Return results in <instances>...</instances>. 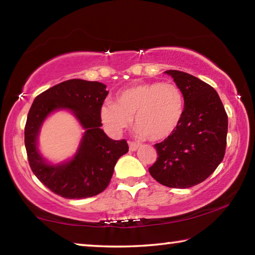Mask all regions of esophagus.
<instances>
[{
    "mask_svg": "<svg viewBox=\"0 0 255 255\" xmlns=\"http://www.w3.org/2000/svg\"><path fill=\"white\" fill-rule=\"evenodd\" d=\"M128 145H129V149H130L131 152H133V150L138 149V147H139L140 144L137 143V141H129Z\"/></svg>",
    "mask_w": 255,
    "mask_h": 255,
    "instance_id": "esophagus-1",
    "label": "esophagus"
}]
</instances>
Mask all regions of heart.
<instances>
[{
  "label": "heart",
  "instance_id": "heart-1",
  "mask_svg": "<svg viewBox=\"0 0 255 255\" xmlns=\"http://www.w3.org/2000/svg\"><path fill=\"white\" fill-rule=\"evenodd\" d=\"M184 111V97L174 83L136 84L117 94L116 102L107 101L101 108L103 124L114 132L133 127L149 140L169 137L179 126Z\"/></svg>",
  "mask_w": 255,
  "mask_h": 255
}]
</instances>
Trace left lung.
Returning a JSON list of instances; mask_svg holds the SVG:
<instances>
[{
    "mask_svg": "<svg viewBox=\"0 0 255 255\" xmlns=\"http://www.w3.org/2000/svg\"><path fill=\"white\" fill-rule=\"evenodd\" d=\"M165 73L183 93L184 111L175 130L155 144L157 159L148 171L165 187L190 188L205 181L223 161L227 114L213 86L184 72Z\"/></svg>",
    "mask_w": 255,
    "mask_h": 255,
    "instance_id": "obj_1",
    "label": "left lung"
}]
</instances>
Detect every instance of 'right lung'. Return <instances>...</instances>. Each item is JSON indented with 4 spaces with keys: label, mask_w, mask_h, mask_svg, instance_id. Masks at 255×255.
Masks as SVG:
<instances>
[{
    "label": "right lung",
    "mask_w": 255,
    "mask_h": 255,
    "mask_svg": "<svg viewBox=\"0 0 255 255\" xmlns=\"http://www.w3.org/2000/svg\"><path fill=\"white\" fill-rule=\"evenodd\" d=\"M100 82L73 79L36 97L24 127L29 165L41 183L68 199L101 193L109 185L118 158L128 152L126 139L114 140L101 129V108L109 91ZM70 110L86 129L71 161L49 164L39 154L36 139L42 123L51 112Z\"/></svg>",
    "instance_id": "right-lung-1"
}]
</instances>
